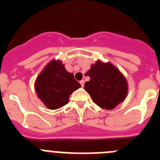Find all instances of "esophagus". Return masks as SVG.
Masks as SVG:
<instances>
[{"instance_id":"1","label":"esophagus","mask_w":160,"mask_h":160,"mask_svg":"<svg viewBox=\"0 0 160 160\" xmlns=\"http://www.w3.org/2000/svg\"><path fill=\"white\" fill-rule=\"evenodd\" d=\"M80 84H81V86L82 87H84V84H85V81L84 80H81V81H80Z\"/></svg>"}]
</instances>
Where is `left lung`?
I'll use <instances>...</instances> for the list:
<instances>
[{
    "mask_svg": "<svg viewBox=\"0 0 160 160\" xmlns=\"http://www.w3.org/2000/svg\"><path fill=\"white\" fill-rule=\"evenodd\" d=\"M86 75L90 80L85 83V90L96 105L112 110L125 100L128 85L125 77L114 65L97 61Z\"/></svg>",
    "mask_w": 160,
    "mask_h": 160,
    "instance_id": "8db88e82",
    "label": "left lung"
}]
</instances>
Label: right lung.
Instances as JSON below:
<instances>
[{
  "mask_svg": "<svg viewBox=\"0 0 160 160\" xmlns=\"http://www.w3.org/2000/svg\"><path fill=\"white\" fill-rule=\"evenodd\" d=\"M38 97L50 110L67 104L70 95L81 87L73 74L65 69L59 60H52L43 69L35 81Z\"/></svg>",
  "mask_w": 160,
  "mask_h": 160,
  "instance_id": "1",
  "label": "right lung"
}]
</instances>
